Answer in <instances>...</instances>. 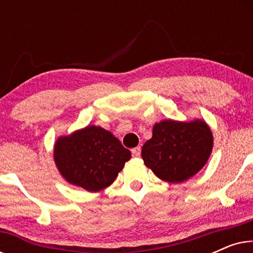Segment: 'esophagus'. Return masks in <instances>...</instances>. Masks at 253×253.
<instances>
[{"mask_svg":"<svg viewBox=\"0 0 253 253\" xmlns=\"http://www.w3.org/2000/svg\"><path fill=\"white\" fill-rule=\"evenodd\" d=\"M140 153H141V148H140V146H137V147L132 148V155H133V157H136V158L140 157Z\"/></svg>","mask_w":253,"mask_h":253,"instance_id":"34e87169","label":"esophagus"}]
</instances>
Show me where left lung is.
Returning a JSON list of instances; mask_svg holds the SVG:
<instances>
[{
	"label": "left lung",
	"instance_id": "obj_1",
	"mask_svg": "<svg viewBox=\"0 0 253 253\" xmlns=\"http://www.w3.org/2000/svg\"><path fill=\"white\" fill-rule=\"evenodd\" d=\"M212 150L213 133L205 121L164 120L154 124L141 158L162 181L182 183L202 170Z\"/></svg>",
	"mask_w": 253,
	"mask_h": 253
}]
</instances>
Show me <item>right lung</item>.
<instances>
[{
    "mask_svg": "<svg viewBox=\"0 0 253 253\" xmlns=\"http://www.w3.org/2000/svg\"><path fill=\"white\" fill-rule=\"evenodd\" d=\"M130 158L131 152L101 126L76 130L58 137L54 145V161L62 177L89 192L112 184Z\"/></svg>",
    "mask_w": 253,
    "mask_h": 253,
    "instance_id": "obj_1",
    "label": "right lung"
}]
</instances>
